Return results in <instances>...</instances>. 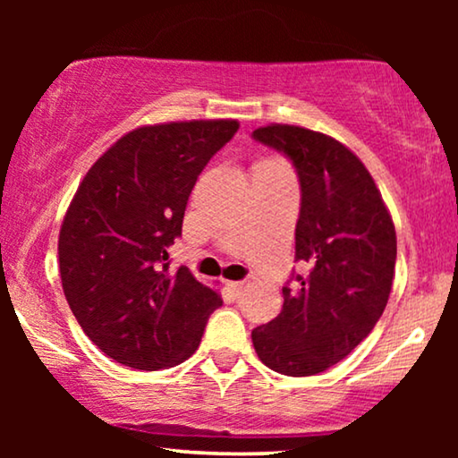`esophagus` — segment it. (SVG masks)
Instances as JSON below:
<instances>
[{"instance_id": "34e87169", "label": "esophagus", "mask_w": 458, "mask_h": 458, "mask_svg": "<svg viewBox=\"0 0 458 458\" xmlns=\"http://www.w3.org/2000/svg\"><path fill=\"white\" fill-rule=\"evenodd\" d=\"M229 290L235 293V296H240V293L246 290V284H243V281H231L229 284Z\"/></svg>"}]
</instances>
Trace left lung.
Here are the masks:
<instances>
[{"instance_id": "1", "label": "left lung", "mask_w": 458, "mask_h": 458, "mask_svg": "<svg viewBox=\"0 0 458 458\" xmlns=\"http://www.w3.org/2000/svg\"><path fill=\"white\" fill-rule=\"evenodd\" d=\"M252 137L296 168V260L309 265L284 287L279 315L252 331L254 350L273 371L306 377L346 359L384 315L396 229L373 177L344 143L293 124H268Z\"/></svg>"}]
</instances>
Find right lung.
I'll list each match as a JSON object with an SVG mask.
<instances>
[{
	"mask_svg": "<svg viewBox=\"0 0 458 458\" xmlns=\"http://www.w3.org/2000/svg\"><path fill=\"white\" fill-rule=\"evenodd\" d=\"M240 123L140 127L81 181L58 240L62 290L85 335L124 367L158 371L190 359L223 304L187 267L171 271L187 199Z\"/></svg>",
	"mask_w": 458,
	"mask_h": 458,
	"instance_id": "obj_1",
	"label": "right lung"
}]
</instances>
